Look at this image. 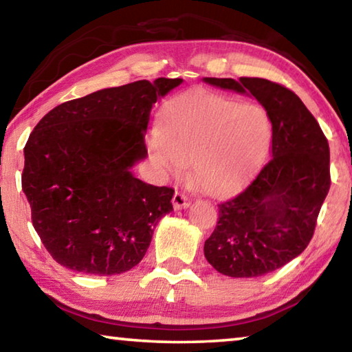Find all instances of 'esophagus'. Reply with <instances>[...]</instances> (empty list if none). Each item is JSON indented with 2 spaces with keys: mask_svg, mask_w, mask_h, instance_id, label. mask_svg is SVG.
<instances>
[{
  "mask_svg": "<svg viewBox=\"0 0 352 352\" xmlns=\"http://www.w3.org/2000/svg\"><path fill=\"white\" fill-rule=\"evenodd\" d=\"M172 204H174L175 210H182V208H186L189 206V197L186 194L180 192V190H177L174 194V199H172Z\"/></svg>",
  "mask_w": 352,
  "mask_h": 352,
  "instance_id": "1",
  "label": "esophagus"
}]
</instances>
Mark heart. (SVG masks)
<instances>
[{
    "label": "heart",
    "mask_w": 352,
    "mask_h": 352,
    "mask_svg": "<svg viewBox=\"0 0 352 352\" xmlns=\"http://www.w3.org/2000/svg\"><path fill=\"white\" fill-rule=\"evenodd\" d=\"M269 113L258 104L206 91L170 100L151 155L160 169L178 175L190 164V178L205 194L222 197L245 183L272 144Z\"/></svg>",
    "instance_id": "1"
}]
</instances>
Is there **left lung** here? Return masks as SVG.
I'll list each match as a JSON object with an SVG mask.
<instances>
[{
  "label": "left lung",
  "instance_id": "8db88e82",
  "mask_svg": "<svg viewBox=\"0 0 352 352\" xmlns=\"http://www.w3.org/2000/svg\"><path fill=\"white\" fill-rule=\"evenodd\" d=\"M206 83L250 93L269 113L272 158L236 197L219 205L205 258L222 275L256 278L281 269L311 242L331 188L329 144L317 119L281 83L259 77Z\"/></svg>",
  "mask_w": 352,
  "mask_h": 352
}]
</instances>
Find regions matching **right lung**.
<instances>
[{
  "label": "right lung",
  "instance_id": "right-lung-1",
  "mask_svg": "<svg viewBox=\"0 0 352 352\" xmlns=\"http://www.w3.org/2000/svg\"><path fill=\"white\" fill-rule=\"evenodd\" d=\"M182 79L136 80L52 109L25 146L21 188L32 225L58 264L87 275L133 269L155 225L170 212L174 189L135 178L146 129L160 98Z\"/></svg>",
  "mask_w": 352,
  "mask_h": 352
}]
</instances>
